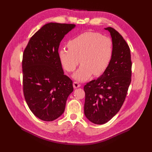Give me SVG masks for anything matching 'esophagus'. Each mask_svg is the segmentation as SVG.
I'll return each instance as SVG.
<instances>
[{
	"label": "esophagus",
	"mask_w": 152,
	"mask_h": 152,
	"mask_svg": "<svg viewBox=\"0 0 152 152\" xmlns=\"http://www.w3.org/2000/svg\"><path fill=\"white\" fill-rule=\"evenodd\" d=\"M80 86H81V85H80V83H78V82H74L73 83V87H74V89L78 88H80Z\"/></svg>",
	"instance_id": "1"
}]
</instances>
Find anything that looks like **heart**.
I'll return each mask as SVG.
<instances>
[{
  "label": "heart",
  "mask_w": 152,
  "mask_h": 152,
  "mask_svg": "<svg viewBox=\"0 0 152 152\" xmlns=\"http://www.w3.org/2000/svg\"><path fill=\"white\" fill-rule=\"evenodd\" d=\"M68 48L59 51L61 63L68 72H73L80 63L74 78L80 82L88 80L92 74L99 76L107 69L113 56L110 38L97 32L88 31L70 40Z\"/></svg>",
  "instance_id": "1"
}]
</instances>
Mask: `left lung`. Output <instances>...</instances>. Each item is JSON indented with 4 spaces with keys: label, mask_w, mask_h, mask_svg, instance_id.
I'll list each match as a JSON object with an SVG mask.
<instances>
[{
    "label": "left lung",
    "mask_w": 152,
    "mask_h": 152,
    "mask_svg": "<svg viewBox=\"0 0 152 152\" xmlns=\"http://www.w3.org/2000/svg\"><path fill=\"white\" fill-rule=\"evenodd\" d=\"M112 37L113 56L102 75L84 86V114L95 124H104L117 114L124 104L131 82L130 48L121 35L105 28Z\"/></svg>",
    "instance_id": "obj_1"
}]
</instances>
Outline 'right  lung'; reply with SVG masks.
<instances>
[{
    "mask_svg": "<svg viewBox=\"0 0 152 152\" xmlns=\"http://www.w3.org/2000/svg\"><path fill=\"white\" fill-rule=\"evenodd\" d=\"M74 24L49 23L31 38L23 55V94L37 118L51 121L63 114L72 81L64 75L59 59L61 41Z\"/></svg>",
    "mask_w": 152,
    "mask_h": 152,
    "instance_id": "add662e5",
    "label": "right lung"
}]
</instances>
